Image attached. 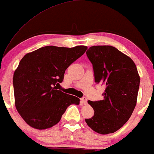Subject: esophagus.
<instances>
[{
    "mask_svg": "<svg viewBox=\"0 0 154 154\" xmlns=\"http://www.w3.org/2000/svg\"><path fill=\"white\" fill-rule=\"evenodd\" d=\"M81 102L83 103V104H85V105H86L87 104V103H88V100H87V98L85 97H83L81 98Z\"/></svg>",
    "mask_w": 154,
    "mask_h": 154,
    "instance_id": "34e87169",
    "label": "esophagus"
}]
</instances>
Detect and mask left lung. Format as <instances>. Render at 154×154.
Here are the masks:
<instances>
[{
  "mask_svg": "<svg viewBox=\"0 0 154 154\" xmlns=\"http://www.w3.org/2000/svg\"><path fill=\"white\" fill-rule=\"evenodd\" d=\"M86 54L94 81L106 89L103 100L88 102L94 113L85 122L97 133H113L126 123L136 106L140 83L137 69L131 58L113 46H92Z\"/></svg>",
  "mask_w": 154,
  "mask_h": 154,
  "instance_id": "obj_1",
  "label": "left lung"
}]
</instances>
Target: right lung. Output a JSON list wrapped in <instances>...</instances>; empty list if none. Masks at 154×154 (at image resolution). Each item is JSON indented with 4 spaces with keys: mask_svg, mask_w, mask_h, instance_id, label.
I'll list each match as a JSON object with an SVG mask.
<instances>
[{
    "mask_svg": "<svg viewBox=\"0 0 154 154\" xmlns=\"http://www.w3.org/2000/svg\"><path fill=\"white\" fill-rule=\"evenodd\" d=\"M87 47L45 46L25 54L13 75L15 106L25 122L44 130L56 125L79 98L58 90L66 69L85 53Z\"/></svg>",
    "mask_w": 154,
    "mask_h": 154,
    "instance_id": "obj_1",
    "label": "right lung"
}]
</instances>
